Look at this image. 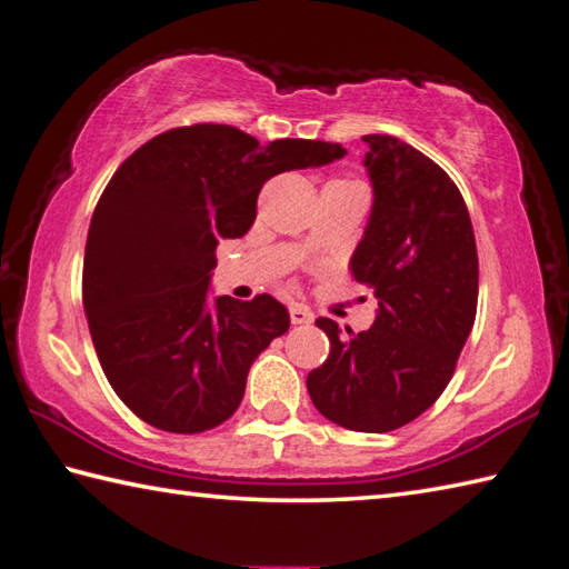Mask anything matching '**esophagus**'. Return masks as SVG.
I'll use <instances>...</instances> for the list:
<instances>
[{
  "instance_id": "1",
  "label": "esophagus",
  "mask_w": 569,
  "mask_h": 569,
  "mask_svg": "<svg viewBox=\"0 0 569 569\" xmlns=\"http://www.w3.org/2000/svg\"><path fill=\"white\" fill-rule=\"evenodd\" d=\"M291 323L293 326H308V323H313V311L308 306H301V303H293L291 306Z\"/></svg>"
}]
</instances>
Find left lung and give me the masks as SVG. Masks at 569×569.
<instances>
[{
    "label": "left lung",
    "instance_id": "left-lung-1",
    "mask_svg": "<svg viewBox=\"0 0 569 569\" xmlns=\"http://www.w3.org/2000/svg\"><path fill=\"white\" fill-rule=\"evenodd\" d=\"M373 206L350 273L378 298L373 326L318 318L328 360L308 373L320 416L358 432L416 420L446 390L478 308V251L458 186L388 133L363 137Z\"/></svg>",
    "mask_w": 569,
    "mask_h": 569
}]
</instances>
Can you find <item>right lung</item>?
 Segmentation results:
<instances>
[{
	"mask_svg": "<svg viewBox=\"0 0 569 569\" xmlns=\"http://www.w3.org/2000/svg\"><path fill=\"white\" fill-rule=\"evenodd\" d=\"M346 153L196 123L153 137L113 173L91 216L81 296L99 363L143 422L203 432L241 406L253 360L291 318L271 296H211L216 246L251 229L276 173Z\"/></svg>",
	"mask_w": 569,
	"mask_h": 569,
	"instance_id": "right-lung-1",
	"label": "right lung"
}]
</instances>
